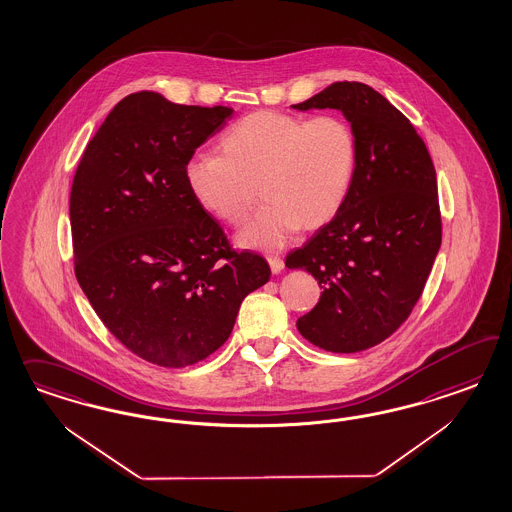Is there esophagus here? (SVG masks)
Wrapping results in <instances>:
<instances>
[{
  "instance_id": "34e87169",
  "label": "esophagus",
  "mask_w": 512,
  "mask_h": 512,
  "mask_svg": "<svg viewBox=\"0 0 512 512\" xmlns=\"http://www.w3.org/2000/svg\"><path fill=\"white\" fill-rule=\"evenodd\" d=\"M268 264H270L272 274H276V276L283 270V261L279 257H268Z\"/></svg>"
}]
</instances>
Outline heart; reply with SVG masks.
I'll return each instance as SVG.
<instances>
[{
	"instance_id": "b5f03b06",
	"label": "heart",
	"mask_w": 512,
	"mask_h": 512,
	"mask_svg": "<svg viewBox=\"0 0 512 512\" xmlns=\"http://www.w3.org/2000/svg\"><path fill=\"white\" fill-rule=\"evenodd\" d=\"M221 152L187 161V189L208 214L242 225L259 186L266 204L238 233L244 248L272 251L298 227H323L340 212L357 172L355 131L332 114L310 122L270 110L249 114L225 131Z\"/></svg>"
}]
</instances>
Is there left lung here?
<instances>
[{
  "label": "left lung",
  "instance_id": "left-lung-1",
  "mask_svg": "<svg viewBox=\"0 0 512 512\" xmlns=\"http://www.w3.org/2000/svg\"><path fill=\"white\" fill-rule=\"evenodd\" d=\"M296 110H340L358 144V163L340 212L300 249L289 270H308L323 293L296 321L332 353L387 340L422 295L441 248L434 163L415 127L362 82H334Z\"/></svg>",
  "mask_w": 512,
  "mask_h": 512
}]
</instances>
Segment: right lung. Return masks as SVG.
Instances as JSON below:
<instances>
[{
    "mask_svg": "<svg viewBox=\"0 0 512 512\" xmlns=\"http://www.w3.org/2000/svg\"><path fill=\"white\" fill-rule=\"evenodd\" d=\"M233 112L131 93L97 129L73 180L78 283L116 340L157 366L212 355L242 300L270 279L261 255L229 249L187 189V161Z\"/></svg>",
    "mask_w": 512,
    "mask_h": 512,
    "instance_id": "right-lung-1",
    "label": "right lung"
}]
</instances>
